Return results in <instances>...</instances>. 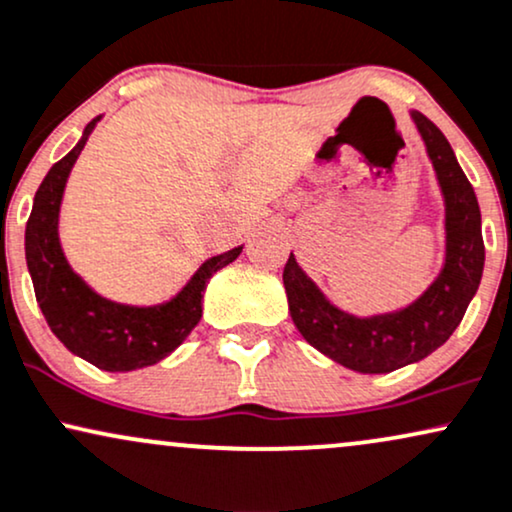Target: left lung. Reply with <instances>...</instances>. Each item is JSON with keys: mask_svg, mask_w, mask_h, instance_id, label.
<instances>
[{"mask_svg": "<svg viewBox=\"0 0 512 512\" xmlns=\"http://www.w3.org/2000/svg\"><path fill=\"white\" fill-rule=\"evenodd\" d=\"M434 165L446 206V258L441 273L402 309L374 316L342 311L318 290L294 254L282 270L287 304L302 338L359 374H390L429 357L460 326L484 273L482 213L448 138L422 112H410Z\"/></svg>", "mask_w": 512, "mask_h": 512, "instance_id": "1", "label": "left lung"}]
</instances>
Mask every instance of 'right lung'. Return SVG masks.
Instances as JSON below:
<instances>
[{
    "mask_svg": "<svg viewBox=\"0 0 512 512\" xmlns=\"http://www.w3.org/2000/svg\"><path fill=\"white\" fill-rule=\"evenodd\" d=\"M98 122L100 117H95L83 129L81 141L54 162L35 191L26 225V263L42 316L66 350L102 371H134L158 364L182 345L201 321L208 280L242 254L244 246L201 263L170 302L119 304L88 287L66 261L57 227L66 179Z\"/></svg>",
    "mask_w": 512,
    "mask_h": 512,
    "instance_id": "right-lung-1",
    "label": "right lung"
}]
</instances>
